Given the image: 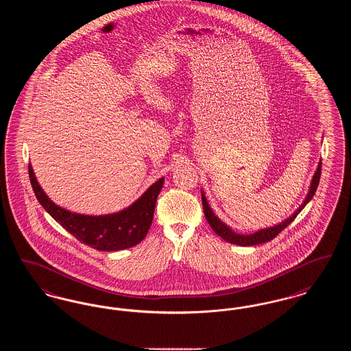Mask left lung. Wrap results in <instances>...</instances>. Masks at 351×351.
<instances>
[{
	"mask_svg": "<svg viewBox=\"0 0 351 351\" xmlns=\"http://www.w3.org/2000/svg\"><path fill=\"white\" fill-rule=\"evenodd\" d=\"M319 176H321V160H319L317 169H316V172H315V175L312 178V182H311V185H309V191H308L305 199L302 201V204L293 212V215H291L289 217L285 218L284 221H282L278 225H275V226L265 228V229H261V230L251 234H242L234 232L229 225H226L223 221H221L215 215V212L212 210L210 205L206 201V197L204 195V191L201 189V201H202V208H204L205 217H206V221L209 222L210 228L215 230V233L218 234V237H221L222 239H225L229 243L238 245V246H255V245H259V243H265V242L274 239L278 234L280 233L283 229H285L295 218L298 217V215L305 208V205L312 200L313 195L316 193L318 183H319Z\"/></svg>",
	"mask_w": 351,
	"mask_h": 351,
	"instance_id": "left-lung-1",
	"label": "left lung"
}]
</instances>
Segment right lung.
Segmentation results:
<instances>
[{
    "label": "right lung",
    "mask_w": 351,
    "mask_h": 351,
    "mask_svg": "<svg viewBox=\"0 0 351 351\" xmlns=\"http://www.w3.org/2000/svg\"><path fill=\"white\" fill-rule=\"evenodd\" d=\"M29 175L36 199L51 217L76 239L100 251L125 250L145 239L150 230L156 199L165 183V178H160L138 200L119 212L89 216L69 212L50 200L38 183L32 165H29Z\"/></svg>",
    "instance_id": "add662e5"
}]
</instances>
